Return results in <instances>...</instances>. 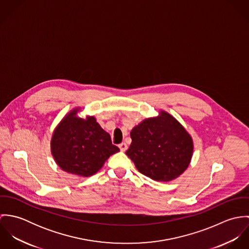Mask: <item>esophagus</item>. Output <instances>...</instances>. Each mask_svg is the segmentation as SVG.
<instances>
[{"mask_svg":"<svg viewBox=\"0 0 249 249\" xmlns=\"http://www.w3.org/2000/svg\"><path fill=\"white\" fill-rule=\"evenodd\" d=\"M119 147L122 151H125L127 149V144L125 142H122V143L119 144Z\"/></svg>","mask_w":249,"mask_h":249,"instance_id":"obj_1","label":"esophagus"}]
</instances>
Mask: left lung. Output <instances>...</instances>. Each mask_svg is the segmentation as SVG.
<instances>
[{
	"label": "left lung",
	"instance_id": "8db88e82",
	"mask_svg": "<svg viewBox=\"0 0 249 249\" xmlns=\"http://www.w3.org/2000/svg\"><path fill=\"white\" fill-rule=\"evenodd\" d=\"M126 155L137 170L155 181L169 182L189 167L194 151L191 135L178 120L161 110L134 126Z\"/></svg>",
	"mask_w": 249,
	"mask_h": 249
}]
</instances>
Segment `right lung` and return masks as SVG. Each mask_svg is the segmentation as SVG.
Masks as SVG:
<instances>
[{
  "label": "right lung",
  "mask_w": 249,
  "mask_h": 249,
  "mask_svg": "<svg viewBox=\"0 0 249 249\" xmlns=\"http://www.w3.org/2000/svg\"><path fill=\"white\" fill-rule=\"evenodd\" d=\"M79 108L70 111L55 127L51 151L54 161L64 172L88 178L98 173L107 159L120 151L112 144L110 135L94 116H76Z\"/></svg>",
  "instance_id": "obj_1"
}]
</instances>
